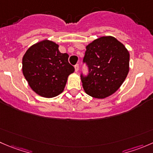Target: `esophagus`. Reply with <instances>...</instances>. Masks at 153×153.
Returning a JSON list of instances; mask_svg holds the SVG:
<instances>
[{
  "label": "esophagus",
  "mask_w": 153,
  "mask_h": 153,
  "mask_svg": "<svg viewBox=\"0 0 153 153\" xmlns=\"http://www.w3.org/2000/svg\"><path fill=\"white\" fill-rule=\"evenodd\" d=\"M75 72H78V70H79V66H78V64H76L75 66Z\"/></svg>",
  "instance_id": "obj_1"
}]
</instances>
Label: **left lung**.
<instances>
[{
	"label": "left lung",
	"mask_w": 153,
	"mask_h": 153,
	"mask_svg": "<svg viewBox=\"0 0 153 153\" xmlns=\"http://www.w3.org/2000/svg\"><path fill=\"white\" fill-rule=\"evenodd\" d=\"M86 49L84 62L89 67V75L81 76L84 90L96 99L111 96L128 75L129 52L122 42L111 36L95 39Z\"/></svg>",
	"instance_id": "1"
}]
</instances>
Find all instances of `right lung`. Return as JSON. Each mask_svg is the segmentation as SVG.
I'll use <instances>...</instances> for the list:
<instances>
[{
  "mask_svg": "<svg viewBox=\"0 0 153 153\" xmlns=\"http://www.w3.org/2000/svg\"><path fill=\"white\" fill-rule=\"evenodd\" d=\"M68 58L69 54L60 53L53 41L44 39L31 45L22 58V72L33 91L45 98L63 93L75 71Z\"/></svg>",
  "mask_w": 153,
  "mask_h": 153,
  "instance_id": "obj_1",
  "label": "right lung"
}]
</instances>
